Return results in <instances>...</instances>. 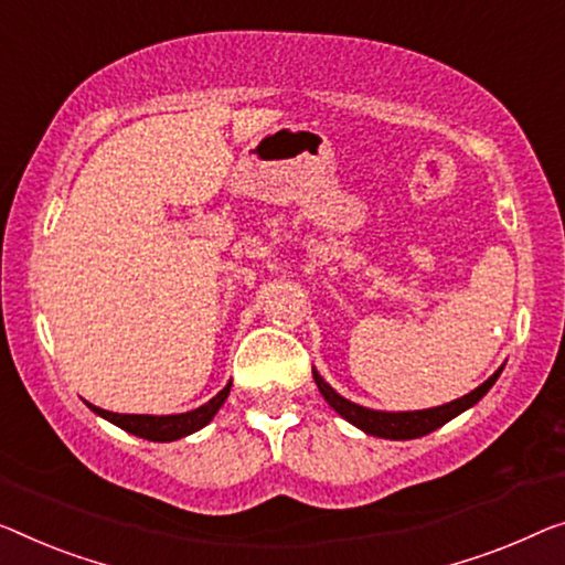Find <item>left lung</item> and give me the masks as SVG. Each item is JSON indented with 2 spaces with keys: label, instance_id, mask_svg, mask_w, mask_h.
Returning a JSON list of instances; mask_svg holds the SVG:
<instances>
[{
  "label": "left lung",
  "instance_id": "1",
  "mask_svg": "<svg viewBox=\"0 0 565 565\" xmlns=\"http://www.w3.org/2000/svg\"><path fill=\"white\" fill-rule=\"evenodd\" d=\"M502 373V367L498 373L487 377V381L479 385L467 395H461V398L451 401V403H444V406H436V408H426V411H398V414H388V411H373V408H365V406H358V403H352L348 398H342L340 393H337L330 383H324V377L317 373V370H311V375H315V383L319 393L324 395V401L330 403V406L340 414L342 418H348L352 426L363 428L365 434L370 436H381V439H418V436H426L436 431V428L444 426L446 420L457 418L459 414H465L467 408L475 406L477 401H482L487 391L492 388L494 381H498Z\"/></svg>",
  "mask_w": 565,
  "mask_h": 565
}]
</instances>
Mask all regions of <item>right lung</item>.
<instances>
[{
    "mask_svg": "<svg viewBox=\"0 0 565 565\" xmlns=\"http://www.w3.org/2000/svg\"><path fill=\"white\" fill-rule=\"evenodd\" d=\"M231 385L228 383L225 388L215 395V398H210L205 406H200L195 411H188V414H174V416H147V414H114V411H104L98 406H90L88 408L94 411V414L104 416L106 420H111L114 426L124 428V431H129L134 436H139V439H149V441H174V439H182V436H190L200 431L202 426H207L213 416L221 411V406L228 398L231 393Z\"/></svg>",
    "mask_w": 565,
    "mask_h": 565,
    "instance_id": "1",
    "label": "right lung"
}]
</instances>
